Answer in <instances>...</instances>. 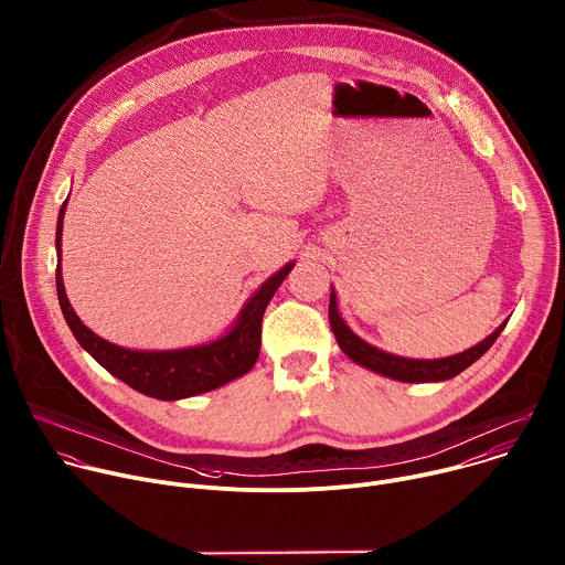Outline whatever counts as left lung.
Segmentation results:
<instances>
[{"label": "left lung", "mask_w": 565, "mask_h": 565, "mask_svg": "<svg viewBox=\"0 0 565 565\" xmlns=\"http://www.w3.org/2000/svg\"><path fill=\"white\" fill-rule=\"evenodd\" d=\"M329 324L331 331L335 335L338 345L341 350L359 365L383 374L387 379L401 381V383H438V381H447V379H455L457 374H461L463 370H468L472 363H477L499 338V333L503 331L505 322L499 324L486 341H481L479 345L455 354V356H447V359H436V361H418V359H403V356H394L387 354L370 343H365L363 338H359L338 313V305H335V291L331 289L329 296Z\"/></svg>", "instance_id": "obj_1"}]
</instances>
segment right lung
<instances>
[{
    "label": "right lung",
    "mask_w": 565,
    "mask_h": 565,
    "mask_svg": "<svg viewBox=\"0 0 565 565\" xmlns=\"http://www.w3.org/2000/svg\"><path fill=\"white\" fill-rule=\"evenodd\" d=\"M66 202L57 215V234H55V249L62 258V224ZM296 263H287L280 271H276L269 280L260 285V289L247 300L243 307L236 324L224 333L217 341L198 348L184 350H167V352H145V350H127L120 345H113L97 333H93L71 307L62 269L57 263L55 269V285L62 313L77 338V343L116 379L127 383L140 394L160 401H180L189 396H198L211 392L215 387L227 385L241 376H245L258 361L260 354V327L263 313L274 298L276 289L289 276Z\"/></svg>",
    "instance_id": "add662e5"
}]
</instances>
